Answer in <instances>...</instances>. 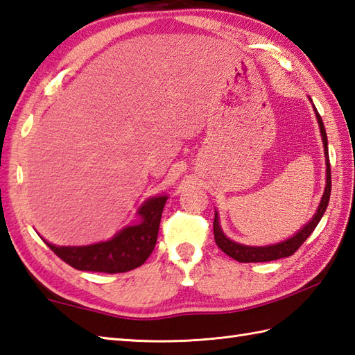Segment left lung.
Instances as JSON below:
<instances>
[{"label":"left lung","instance_id":"obj_1","mask_svg":"<svg viewBox=\"0 0 355 355\" xmlns=\"http://www.w3.org/2000/svg\"><path fill=\"white\" fill-rule=\"evenodd\" d=\"M318 116V123L322 133V141H324V147H325V161H327V187H325V193L322 196L320 205L318 208V212L314 214V217L310 220V223H306L301 231H299L293 237L273 244V246H264V248H252V246H243V244H239L235 241H231L230 239L225 237V234L220 230L218 225V217L216 212L214 217V240L217 243V246L222 249L226 255H230L231 258L237 259L240 263H264V261H273V259H279V258H286L293 255L295 252L302 246V243L310 237L311 232L316 230L318 223L320 222L322 216L327 211L328 202H329V194H331V168H329V156H328V139H327V132L324 128V121L318 112V109L314 107Z\"/></svg>","mask_w":355,"mask_h":355}]
</instances>
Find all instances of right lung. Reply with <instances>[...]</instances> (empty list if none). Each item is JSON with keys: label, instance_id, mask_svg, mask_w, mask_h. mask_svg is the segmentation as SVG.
Wrapping results in <instances>:
<instances>
[{"label": "right lung", "instance_id": "right-lung-1", "mask_svg": "<svg viewBox=\"0 0 355 355\" xmlns=\"http://www.w3.org/2000/svg\"><path fill=\"white\" fill-rule=\"evenodd\" d=\"M167 198L159 196L139 208L143 223L128 226L112 240L80 248H59L46 243L54 254L77 270L123 273L144 264L155 249L162 209Z\"/></svg>", "mask_w": 355, "mask_h": 355}]
</instances>
